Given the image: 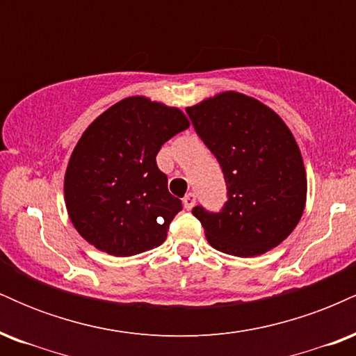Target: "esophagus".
<instances>
[{
    "mask_svg": "<svg viewBox=\"0 0 356 356\" xmlns=\"http://www.w3.org/2000/svg\"><path fill=\"white\" fill-rule=\"evenodd\" d=\"M182 202H184V207H186L187 211H191L192 207L195 206V194H194V192H189V194L184 195Z\"/></svg>",
    "mask_w": 356,
    "mask_h": 356,
    "instance_id": "esophagus-1",
    "label": "esophagus"
}]
</instances>
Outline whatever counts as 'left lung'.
Wrapping results in <instances>:
<instances>
[{
  "instance_id": "left-lung-1",
  "label": "left lung",
  "mask_w": 356,
  "mask_h": 356,
  "mask_svg": "<svg viewBox=\"0 0 356 356\" xmlns=\"http://www.w3.org/2000/svg\"><path fill=\"white\" fill-rule=\"evenodd\" d=\"M186 112L227 186L220 212L192 209L211 246L252 257L283 243L303 216L308 189L303 157L288 125L275 110L238 92L218 93Z\"/></svg>"
}]
</instances>
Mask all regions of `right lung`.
I'll return each mask as SVG.
<instances>
[{
  "mask_svg": "<svg viewBox=\"0 0 356 356\" xmlns=\"http://www.w3.org/2000/svg\"><path fill=\"white\" fill-rule=\"evenodd\" d=\"M187 127L179 108L138 95L88 125L65 172V204L81 238L120 257L164 243L182 202L167 189L155 157Z\"/></svg>",
  "mask_w": 356,
  "mask_h": 356,
  "instance_id": "add662e5",
  "label": "right lung"
}]
</instances>
